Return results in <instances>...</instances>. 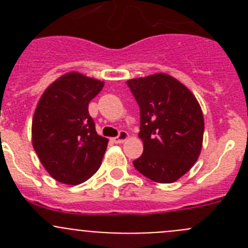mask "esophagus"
Listing matches in <instances>:
<instances>
[{"label": "esophagus", "instance_id": "obj_1", "mask_svg": "<svg viewBox=\"0 0 248 248\" xmlns=\"http://www.w3.org/2000/svg\"><path fill=\"white\" fill-rule=\"evenodd\" d=\"M128 138H129L128 133H127V132H124V131H121V132H120L119 137H116V138L112 139V141H114L115 144H121V142H124Z\"/></svg>", "mask_w": 248, "mask_h": 248}]
</instances>
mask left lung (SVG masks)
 Masks as SVG:
<instances>
[{
	"mask_svg": "<svg viewBox=\"0 0 248 248\" xmlns=\"http://www.w3.org/2000/svg\"><path fill=\"white\" fill-rule=\"evenodd\" d=\"M140 108L144 152L133 166L147 179L171 184L198 159L204 116L196 96L174 77L151 74L127 81Z\"/></svg>",
	"mask_w": 248,
	"mask_h": 248,
	"instance_id": "left-lung-1",
	"label": "left lung"
}]
</instances>
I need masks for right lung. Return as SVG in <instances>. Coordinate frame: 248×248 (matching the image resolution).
Returning a JSON list of instances; mask_svg holds the SVG:
<instances>
[{
	"label": "right lung",
	"instance_id": "add662e5",
	"mask_svg": "<svg viewBox=\"0 0 248 248\" xmlns=\"http://www.w3.org/2000/svg\"><path fill=\"white\" fill-rule=\"evenodd\" d=\"M104 81L69 72L46 87L32 119V145L56 181L79 185L99 169L109 140L97 134L89 103Z\"/></svg>",
	"mask_w": 248,
	"mask_h": 248
}]
</instances>
